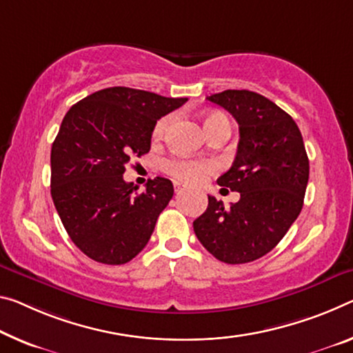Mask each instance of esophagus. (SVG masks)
<instances>
[{
	"label": "esophagus",
	"instance_id": "esophagus-1",
	"mask_svg": "<svg viewBox=\"0 0 353 353\" xmlns=\"http://www.w3.org/2000/svg\"><path fill=\"white\" fill-rule=\"evenodd\" d=\"M183 188H185V185H183V183L174 181V192H176V193H181Z\"/></svg>",
	"mask_w": 353,
	"mask_h": 353
}]
</instances>
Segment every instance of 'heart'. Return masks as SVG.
Instances as JSON below:
<instances>
[{"label":"heart","instance_id":"b5f03b06","mask_svg":"<svg viewBox=\"0 0 353 353\" xmlns=\"http://www.w3.org/2000/svg\"><path fill=\"white\" fill-rule=\"evenodd\" d=\"M221 114H209L204 119L205 132L209 130L215 121L221 119ZM170 124V117L165 116L157 121L154 125V138H161L166 132V127ZM161 168L166 174L172 176L177 181L185 183H199L204 179L212 174L216 170V165L212 160H192V159H182V157H171V159H165L161 161Z\"/></svg>","mask_w":353,"mask_h":353}]
</instances>
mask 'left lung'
I'll return each instance as SVG.
<instances>
[{
	"instance_id": "8db88e82",
	"label": "left lung",
	"mask_w": 353,
	"mask_h": 353,
	"mask_svg": "<svg viewBox=\"0 0 353 353\" xmlns=\"http://www.w3.org/2000/svg\"><path fill=\"white\" fill-rule=\"evenodd\" d=\"M207 100L229 111L239 124L236 160L216 182L239 192L240 199L225 209L209 196L193 229L218 261L247 264L275 248L297 220L310 160L295 121L272 100L247 89H228Z\"/></svg>"
}]
</instances>
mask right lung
Masks as SVG:
<instances>
[{
	"instance_id": "obj_1",
	"label": "right lung",
	"mask_w": 353,
	"mask_h": 353,
	"mask_svg": "<svg viewBox=\"0 0 353 353\" xmlns=\"http://www.w3.org/2000/svg\"><path fill=\"white\" fill-rule=\"evenodd\" d=\"M187 99L124 86L77 102L52 146V198L67 234L92 261L121 265L146 247L174 188L149 179L146 190L124 181L132 159L149 152L154 125Z\"/></svg>"
}]
</instances>
